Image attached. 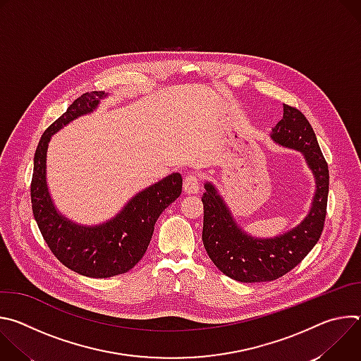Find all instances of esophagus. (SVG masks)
Listing matches in <instances>:
<instances>
[{"label": "esophagus", "instance_id": "esophagus-1", "mask_svg": "<svg viewBox=\"0 0 361 361\" xmlns=\"http://www.w3.org/2000/svg\"><path fill=\"white\" fill-rule=\"evenodd\" d=\"M183 188H184L185 194H197L198 190H200V180H198V177L194 176V174L187 176L184 178Z\"/></svg>", "mask_w": 361, "mask_h": 361}]
</instances>
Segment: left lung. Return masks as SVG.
I'll return each instance as SVG.
<instances>
[{
  "label": "left lung",
  "mask_w": 361,
  "mask_h": 361,
  "mask_svg": "<svg viewBox=\"0 0 361 361\" xmlns=\"http://www.w3.org/2000/svg\"><path fill=\"white\" fill-rule=\"evenodd\" d=\"M270 138L281 147L300 151L314 177L312 207L295 227L274 237H255L240 227L212 181H205V192L201 197L205 251L220 271L241 283L271 281L293 270L316 245L324 227L329 166L310 123L297 109L283 104V118L273 128Z\"/></svg>",
  "instance_id": "left-lung-1"
}]
</instances>
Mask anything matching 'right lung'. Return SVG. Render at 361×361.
<instances>
[{
	"instance_id": "obj_1",
	"label": "right lung",
	"mask_w": 361,
	"mask_h": 361,
	"mask_svg": "<svg viewBox=\"0 0 361 361\" xmlns=\"http://www.w3.org/2000/svg\"><path fill=\"white\" fill-rule=\"evenodd\" d=\"M107 97L104 91L82 94L44 131L35 149L31 181L34 219L49 250L66 267L92 279L127 273L142 259L154 224L180 197L183 187L181 174L173 173L138 191L113 219L94 226L78 224L59 212L47 185L51 137L78 117L94 113Z\"/></svg>"
}]
</instances>
